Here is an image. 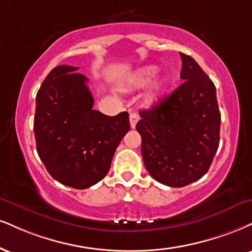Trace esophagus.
Masks as SVG:
<instances>
[{
	"label": "esophagus",
	"mask_w": 252,
	"mask_h": 252,
	"mask_svg": "<svg viewBox=\"0 0 252 252\" xmlns=\"http://www.w3.org/2000/svg\"><path fill=\"white\" fill-rule=\"evenodd\" d=\"M129 120H130V126H131V128L134 129L135 126H136V123H137L138 120H139L138 114L131 113V114H130V116H129Z\"/></svg>",
	"instance_id": "obj_1"
}]
</instances>
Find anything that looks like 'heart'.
<instances>
[{"mask_svg":"<svg viewBox=\"0 0 252 252\" xmlns=\"http://www.w3.org/2000/svg\"><path fill=\"white\" fill-rule=\"evenodd\" d=\"M157 72V66L155 65H149L144 66V68L138 69L137 71L132 75L130 78V84L134 88H141L145 86L147 83H149L151 78L156 75ZM168 77L163 76L159 77L158 80L154 82L153 87L150 88L149 93L147 95V102L148 103H155L159 99V97L163 95V93L165 92L166 87H168Z\"/></svg>","mask_w":252,"mask_h":252,"instance_id":"heart-1","label":"heart"}]
</instances>
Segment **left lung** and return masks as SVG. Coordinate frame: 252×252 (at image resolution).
I'll return each mask as SVG.
<instances>
[{
    "instance_id": "8db88e82",
    "label": "left lung",
    "mask_w": 252,
    "mask_h": 252,
    "mask_svg": "<svg viewBox=\"0 0 252 252\" xmlns=\"http://www.w3.org/2000/svg\"><path fill=\"white\" fill-rule=\"evenodd\" d=\"M183 83L149 110L136 129L148 172L159 183L182 188L207 174L220 144L216 88L192 57L181 53Z\"/></svg>"
}]
</instances>
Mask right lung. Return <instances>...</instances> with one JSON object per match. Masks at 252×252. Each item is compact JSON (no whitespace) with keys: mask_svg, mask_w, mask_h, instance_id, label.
Returning <instances> with one entry per match:
<instances>
[{"mask_svg":"<svg viewBox=\"0 0 252 252\" xmlns=\"http://www.w3.org/2000/svg\"><path fill=\"white\" fill-rule=\"evenodd\" d=\"M77 66L59 65L36 95V149L63 186L87 189L105 177L116 148L130 130L126 111L107 116L94 110L88 78Z\"/></svg>","mask_w":252,"mask_h":252,"instance_id":"right-lung-1","label":"right lung"}]
</instances>
